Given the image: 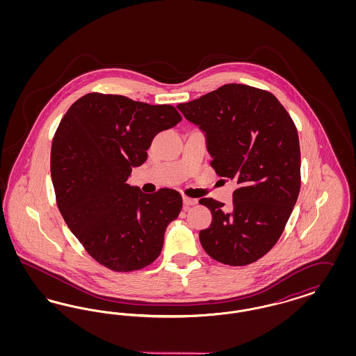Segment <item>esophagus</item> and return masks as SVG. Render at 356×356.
<instances>
[{"label":"esophagus","mask_w":356,"mask_h":356,"mask_svg":"<svg viewBox=\"0 0 356 356\" xmlns=\"http://www.w3.org/2000/svg\"><path fill=\"white\" fill-rule=\"evenodd\" d=\"M183 202H184V207H186V208H189V207H192V205H196V204H197V200H196V199L186 197V196L183 197Z\"/></svg>","instance_id":"1"}]
</instances>
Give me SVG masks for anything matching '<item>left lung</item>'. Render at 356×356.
Masks as SVG:
<instances>
[{
  "mask_svg": "<svg viewBox=\"0 0 356 356\" xmlns=\"http://www.w3.org/2000/svg\"><path fill=\"white\" fill-rule=\"evenodd\" d=\"M177 108L205 132L211 167L237 184L232 208L199 200L212 212L200 231L204 251L222 264H251L282 236L299 196L295 122L271 92L244 84L222 85Z\"/></svg>",
  "mask_w": 356,
  "mask_h": 356,
  "instance_id": "1",
  "label": "left lung"
}]
</instances>
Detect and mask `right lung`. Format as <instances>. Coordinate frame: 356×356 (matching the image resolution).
<instances>
[{"label": "right lung", "mask_w": 356, "mask_h": 356, "mask_svg": "<svg viewBox=\"0 0 356 356\" xmlns=\"http://www.w3.org/2000/svg\"><path fill=\"white\" fill-rule=\"evenodd\" d=\"M180 121L173 105L99 92L73 102L60 121L51 151L57 207L85 251L112 271L153 263L181 211L175 189L147 195L125 183L147 160L153 137Z\"/></svg>", "instance_id": "right-lung-1"}]
</instances>
